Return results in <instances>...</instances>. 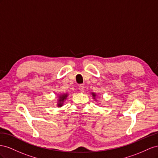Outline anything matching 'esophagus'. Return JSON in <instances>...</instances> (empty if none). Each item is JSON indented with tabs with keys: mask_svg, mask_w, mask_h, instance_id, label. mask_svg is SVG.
Instances as JSON below:
<instances>
[{
	"mask_svg": "<svg viewBox=\"0 0 158 158\" xmlns=\"http://www.w3.org/2000/svg\"><path fill=\"white\" fill-rule=\"evenodd\" d=\"M79 91H80V92L83 93L84 91H85V87H84V85H83V84H81V85H79Z\"/></svg>",
	"mask_w": 158,
	"mask_h": 158,
	"instance_id": "obj_1",
	"label": "esophagus"
}]
</instances>
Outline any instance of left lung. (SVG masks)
Segmentation results:
<instances>
[{
	"mask_svg": "<svg viewBox=\"0 0 158 158\" xmlns=\"http://www.w3.org/2000/svg\"><path fill=\"white\" fill-rule=\"evenodd\" d=\"M91 94H92V96H93V98H94V99H95V97H96V94H95V93H92Z\"/></svg>",
	"mask_w": 158,
	"mask_h": 158,
	"instance_id": "1",
	"label": "left lung"
}]
</instances>
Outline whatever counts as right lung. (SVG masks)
I'll return each mask as SVG.
<instances>
[{
	"label": "right lung",
	"instance_id": "obj_1",
	"mask_svg": "<svg viewBox=\"0 0 158 158\" xmlns=\"http://www.w3.org/2000/svg\"><path fill=\"white\" fill-rule=\"evenodd\" d=\"M67 96H68V94L67 93H64V94H61V95H60L59 97V101H58V102H57V106L59 107H61L63 106V104H64V101L66 99V98L67 97Z\"/></svg>",
	"mask_w": 158,
	"mask_h": 158
}]
</instances>
